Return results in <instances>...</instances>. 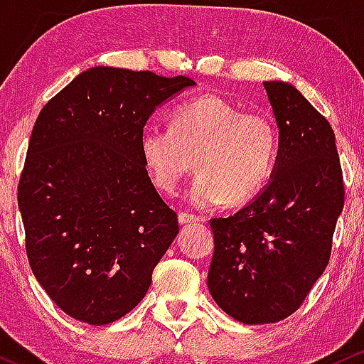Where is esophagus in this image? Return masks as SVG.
<instances>
[{
    "instance_id": "obj_1",
    "label": "esophagus",
    "mask_w": 364,
    "mask_h": 364,
    "mask_svg": "<svg viewBox=\"0 0 364 364\" xmlns=\"http://www.w3.org/2000/svg\"><path fill=\"white\" fill-rule=\"evenodd\" d=\"M198 222H201V220H199V216H194V215H189V213H178V223H181V225H194V223H198Z\"/></svg>"
}]
</instances>
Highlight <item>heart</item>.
Masks as SVG:
<instances>
[{
    "instance_id": "obj_1",
    "label": "heart",
    "mask_w": 364,
    "mask_h": 364,
    "mask_svg": "<svg viewBox=\"0 0 364 364\" xmlns=\"http://www.w3.org/2000/svg\"><path fill=\"white\" fill-rule=\"evenodd\" d=\"M139 153L161 193H177L196 158L199 175L187 191L193 206L242 204L270 181L279 134L267 115L244 113L218 94H204L178 106L170 127L146 125Z\"/></svg>"
}]
</instances>
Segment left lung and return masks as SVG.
<instances>
[{"instance_id":"obj_1","label":"left lung","mask_w":364,"mask_h":364,"mask_svg":"<svg viewBox=\"0 0 364 364\" xmlns=\"http://www.w3.org/2000/svg\"><path fill=\"white\" fill-rule=\"evenodd\" d=\"M263 85L279 127L275 170L242 210L210 222L208 289L246 325L275 323L297 311L328 264L344 208L336 134L326 118L292 84Z\"/></svg>"}]
</instances>
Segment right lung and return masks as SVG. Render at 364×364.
Segmentation results:
<instances>
[{
    "label": "right lung",
    "mask_w": 364,
    "mask_h": 364,
    "mask_svg": "<svg viewBox=\"0 0 364 364\" xmlns=\"http://www.w3.org/2000/svg\"><path fill=\"white\" fill-rule=\"evenodd\" d=\"M189 77L92 67L41 109L18 183L36 279L61 311L89 325L141 303L178 234L151 182L139 137Z\"/></svg>",
    "instance_id": "obj_1"
}]
</instances>
